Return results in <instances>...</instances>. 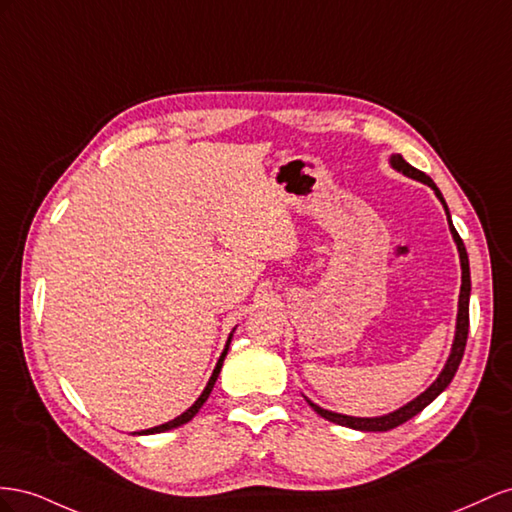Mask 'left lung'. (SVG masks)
<instances>
[{
    "mask_svg": "<svg viewBox=\"0 0 512 512\" xmlns=\"http://www.w3.org/2000/svg\"><path fill=\"white\" fill-rule=\"evenodd\" d=\"M390 163H392L394 169L403 171L405 175H410V178L429 184V186L433 188V191H435V195L440 197V201L444 203V210H446V214H448V206H446V201H444L442 193L437 191V186L433 184V180L429 178L427 173H422L420 169L412 167L401 154H394V156L390 158ZM448 225H450V231H452V238H455V242H457L459 257H461V294H459L457 334H455V343H452V352H450V358H448V362H446L444 371L440 373V377H437L435 382H433L425 392L420 394V397H416L414 401L403 405L401 410L392 412V414H388V416H379V418H354V416H343V414L328 412V410H324V407H319V405H315V403L309 401V405L313 407V410H315L321 418H326V420H330V422H337V425H341V427L358 429V431H390V429H394V427L403 425V422H407L410 418H414L418 412L425 410V407L437 397V394H440V392L452 382V377H455V373H457V369H459V364H461V358H463V352H465L467 330H470V289H472V285H470V261H467V251H465L463 240H461V236L457 233V229L452 227V223H450V214H448Z\"/></svg>",
    "mask_w": 512,
    "mask_h": 512,
    "instance_id": "left-lung-1",
    "label": "left lung"
}]
</instances>
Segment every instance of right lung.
Returning <instances> with one entry per match:
<instances>
[{
  "label": "right lung",
  "mask_w": 512,
  "mask_h": 512,
  "mask_svg": "<svg viewBox=\"0 0 512 512\" xmlns=\"http://www.w3.org/2000/svg\"><path fill=\"white\" fill-rule=\"evenodd\" d=\"M229 343H231V337H229V341H227V345H225V352L221 354V358H218V362H216V369H214V373H212V377H210V382H208V386H206V390L201 392V397L195 401V405L193 407H188V410L182 414V416H178V418H173V420H169V422H165V425H160V427H154V429H145V431H137L135 435H148V433H163V431H169V429H175V427H180V425H184V422H188L191 420L199 410H201V405L208 401V397H210V392H212V388H214V382H216V377H218V373H221V367H223V360H225V356H227V349H229Z\"/></svg>",
  "instance_id": "1"
}]
</instances>
